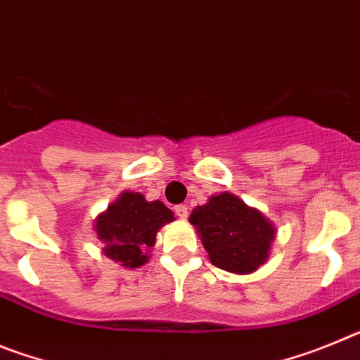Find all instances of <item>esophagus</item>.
Masks as SVG:
<instances>
[{
    "label": "esophagus",
    "instance_id": "1",
    "mask_svg": "<svg viewBox=\"0 0 360 360\" xmlns=\"http://www.w3.org/2000/svg\"><path fill=\"white\" fill-rule=\"evenodd\" d=\"M174 214L178 216V218H187V214H189V207H187L186 203H180V205H176L174 207Z\"/></svg>",
    "mask_w": 360,
    "mask_h": 360
}]
</instances>
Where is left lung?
Masks as SVG:
<instances>
[{
  "mask_svg": "<svg viewBox=\"0 0 360 360\" xmlns=\"http://www.w3.org/2000/svg\"><path fill=\"white\" fill-rule=\"evenodd\" d=\"M189 221L212 265L236 274H249L262 265L274 240V225L231 193L212 196L193 211Z\"/></svg>",
  "mask_w": 360,
  "mask_h": 360,
  "instance_id": "1",
  "label": "left lung"
}]
</instances>
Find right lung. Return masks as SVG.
<instances>
[{
    "mask_svg": "<svg viewBox=\"0 0 360 360\" xmlns=\"http://www.w3.org/2000/svg\"><path fill=\"white\" fill-rule=\"evenodd\" d=\"M173 219V212L158 200L146 202L141 193H122L98 216L95 231L106 243L104 254L110 259L136 269L148 262L146 250L155 245L158 229Z\"/></svg>",
    "mask_w": 360,
    "mask_h": 360,
    "instance_id": "add662e5",
    "label": "right lung"
}]
</instances>
